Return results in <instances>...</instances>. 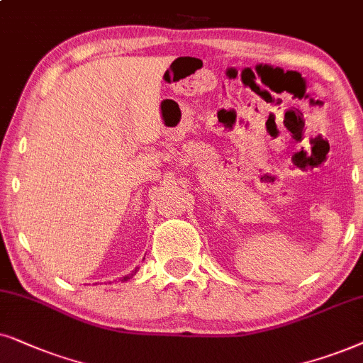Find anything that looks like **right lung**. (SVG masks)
I'll return each mask as SVG.
<instances>
[{"mask_svg": "<svg viewBox=\"0 0 363 363\" xmlns=\"http://www.w3.org/2000/svg\"><path fill=\"white\" fill-rule=\"evenodd\" d=\"M134 274H136V270H133V272H131V274H129V275H125V277H121V279H119V280H123V282H124V280H128V279H131V277H133V275H134Z\"/></svg>", "mask_w": 363, "mask_h": 363, "instance_id": "1", "label": "right lung"}]
</instances>
